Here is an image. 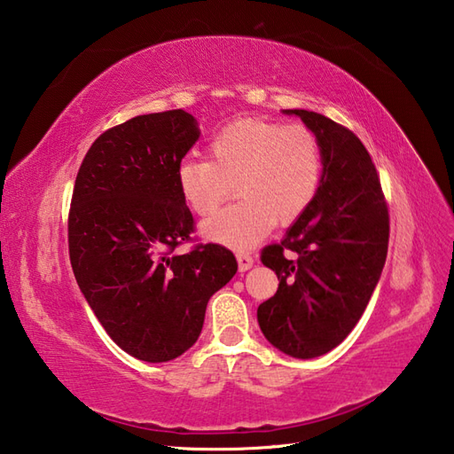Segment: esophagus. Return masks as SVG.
<instances>
[{
    "mask_svg": "<svg viewBox=\"0 0 454 454\" xmlns=\"http://www.w3.org/2000/svg\"><path fill=\"white\" fill-rule=\"evenodd\" d=\"M237 262H239V270L247 271L254 266V258L248 253H237Z\"/></svg>",
    "mask_w": 454,
    "mask_h": 454,
    "instance_id": "obj_1",
    "label": "esophagus"
}]
</instances>
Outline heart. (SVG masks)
Instances as JSON below:
<instances>
[{
  "instance_id": "obj_1",
  "label": "heart",
  "mask_w": 454,
  "mask_h": 454,
  "mask_svg": "<svg viewBox=\"0 0 454 454\" xmlns=\"http://www.w3.org/2000/svg\"><path fill=\"white\" fill-rule=\"evenodd\" d=\"M207 159H184L176 168L180 196L198 215H207L233 194L239 201L201 223L215 243L247 248L276 225L305 214L322 180V147L303 124L243 118L211 137Z\"/></svg>"
}]
</instances>
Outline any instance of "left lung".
I'll use <instances>...</instances> for the list:
<instances>
[{
	"instance_id": "left-lung-1",
	"label": "left lung",
	"mask_w": 454,
	"mask_h": 454,
	"mask_svg": "<svg viewBox=\"0 0 454 454\" xmlns=\"http://www.w3.org/2000/svg\"><path fill=\"white\" fill-rule=\"evenodd\" d=\"M284 113L317 134L325 167L309 209L281 243L262 250L279 286L258 307V325L279 351L310 359L341 344L364 315L387 260L388 207L369 151L351 129L310 110Z\"/></svg>"
}]
</instances>
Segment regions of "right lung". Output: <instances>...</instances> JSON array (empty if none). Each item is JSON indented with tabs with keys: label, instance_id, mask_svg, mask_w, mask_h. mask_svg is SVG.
Masks as SVG:
<instances>
[{
	"label": "right lung",
	"instance_id": "add662e5",
	"mask_svg": "<svg viewBox=\"0 0 454 454\" xmlns=\"http://www.w3.org/2000/svg\"><path fill=\"white\" fill-rule=\"evenodd\" d=\"M198 137L180 108L136 116L95 139L75 178L67 243L77 286L106 334L147 364L192 348L209 297L237 274L221 245L175 253L194 233L176 168Z\"/></svg>",
	"mask_w": 454,
	"mask_h": 454
}]
</instances>
